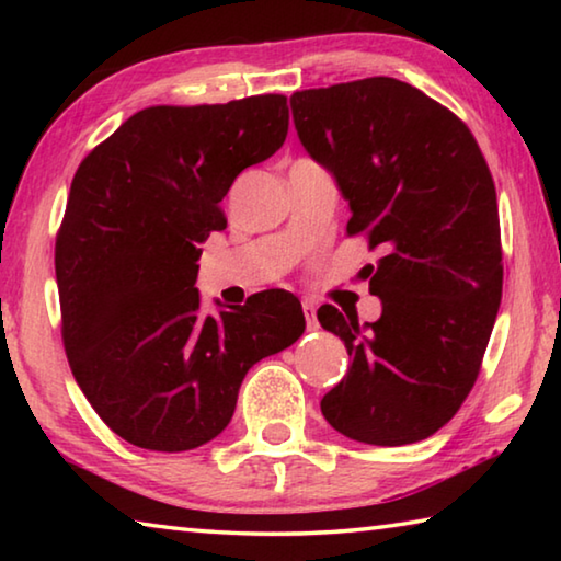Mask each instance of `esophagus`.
<instances>
[{
  "label": "esophagus",
  "mask_w": 561,
  "mask_h": 561,
  "mask_svg": "<svg viewBox=\"0 0 561 561\" xmlns=\"http://www.w3.org/2000/svg\"><path fill=\"white\" fill-rule=\"evenodd\" d=\"M301 309H304V319H307V327H309V329H317L319 321H317V307H314V301L304 299V301H301Z\"/></svg>",
  "instance_id": "esophagus-1"
}]
</instances>
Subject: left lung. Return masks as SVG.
Returning a JSON list of instances; mask_svg holds the SVG:
<instances>
[{"label": "left lung", "instance_id": "8db88e82", "mask_svg": "<svg viewBox=\"0 0 561 561\" xmlns=\"http://www.w3.org/2000/svg\"><path fill=\"white\" fill-rule=\"evenodd\" d=\"M307 153L348 201V237L383 257L368 267L381 319L358 324L324 304L321 327L351 356L321 398L331 428L368 445L425 440L478 381L502 299L497 195L470 128L388 76L291 93Z\"/></svg>", "mask_w": 561, "mask_h": 561}]
</instances>
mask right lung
<instances>
[{
  "mask_svg": "<svg viewBox=\"0 0 561 561\" xmlns=\"http://www.w3.org/2000/svg\"><path fill=\"white\" fill-rule=\"evenodd\" d=\"M287 96L150 106L81 160L56 234L61 339L76 383L123 440L180 453L220 435L242 378L304 334L299 299L252 294L203 314L197 260L222 197L277 153Z\"/></svg>",
  "mask_w": 561,
  "mask_h": 561,
  "instance_id": "1",
  "label": "right lung"
}]
</instances>
